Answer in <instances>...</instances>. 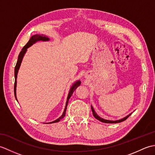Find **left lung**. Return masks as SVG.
I'll use <instances>...</instances> for the list:
<instances>
[{
    "label": "left lung",
    "mask_w": 155,
    "mask_h": 155,
    "mask_svg": "<svg viewBox=\"0 0 155 155\" xmlns=\"http://www.w3.org/2000/svg\"><path fill=\"white\" fill-rule=\"evenodd\" d=\"M91 109H92V112H93V116L95 117V118H97V120H100L101 122H102V123H120V122H123L124 120H125L127 119V118L130 116V115L132 114L130 113L128 115H127V117H124L123 118H121V119L120 120H106V119H104V118L100 117L99 116H98V114L96 113V112L94 111L93 107L91 106Z\"/></svg>",
    "instance_id": "obj_1"
}]
</instances>
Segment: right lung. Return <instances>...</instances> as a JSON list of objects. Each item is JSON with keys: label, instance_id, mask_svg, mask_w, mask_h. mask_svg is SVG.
Segmentation results:
<instances>
[{"label": "right lung", "instance_id": "add662e5", "mask_svg": "<svg viewBox=\"0 0 155 155\" xmlns=\"http://www.w3.org/2000/svg\"><path fill=\"white\" fill-rule=\"evenodd\" d=\"M50 39L48 38V37L43 35H35L32 36L31 38H30V40L28 41V42L27 43L24 47L22 48V51L20 52V54L18 55V61L17 62H16V64L15 66V86H14V92H15V96L16 98V100L17 101V98H16V78H17V74H18V72L19 70V68H20V66H21V64L22 62V58L24 57L25 54L26 53V52L27 51V48L28 47H31V46L36 43V42H37L38 41H48ZM81 84V81H77V82H75V83L72 84V86L71 87L70 91H69L68 94V97H67V103H66V106L64 108V110L63 113L61 116V117H59L58 118H57V120H55L52 122H51V123H57V122L60 121L61 119L62 118H63L65 116V114H66V110H67V105H68V102L69 98H71V97L72 96V93H73V92L75 91L76 88H77L79 85Z\"/></svg>", "mask_w": 155, "mask_h": 155}]
</instances>
